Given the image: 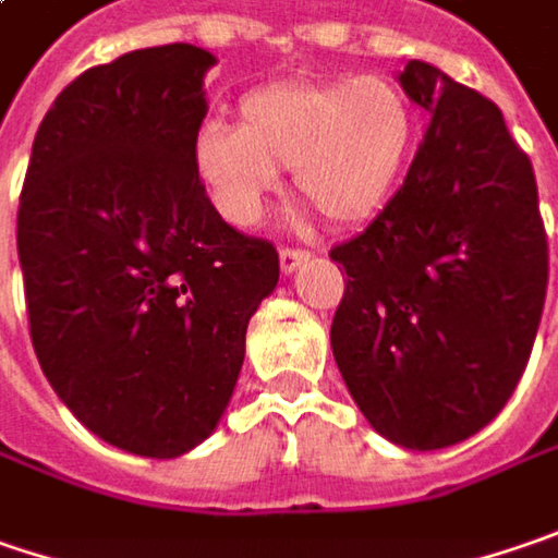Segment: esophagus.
<instances>
[{"instance_id": "esophagus-1", "label": "esophagus", "mask_w": 558, "mask_h": 558, "mask_svg": "<svg viewBox=\"0 0 558 558\" xmlns=\"http://www.w3.org/2000/svg\"><path fill=\"white\" fill-rule=\"evenodd\" d=\"M307 257H311L307 251H298V247H282V251H279V269H282L286 276H292L298 266L307 264Z\"/></svg>"}]
</instances>
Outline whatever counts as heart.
Instances as JSON below:
<instances>
[{"mask_svg": "<svg viewBox=\"0 0 558 558\" xmlns=\"http://www.w3.org/2000/svg\"><path fill=\"white\" fill-rule=\"evenodd\" d=\"M417 116L389 77L279 81L238 102V128L209 122L194 141V169L216 209L257 226L279 169L329 222L354 226L392 197L414 147Z\"/></svg>", "mask_w": 558, "mask_h": 558, "instance_id": "1", "label": "heart"}]
</instances>
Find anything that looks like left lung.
Instances as JSON below:
<instances>
[{
    "label": "left lung",
    "mask_w": 558,
    "mask_h": 558,
    "mask_svg": "<svg viewBox=\"0 0 558 558\" xmlns=\"http://www.w3.org/2000/svg\"><path fill=\"white\" fill-rule=\"evenodd\" d=\"M396 81L430 128L396 197L329 251L349 276L329 342L367 424L430 452L484 430L515 392L549 257L531 159L496 102L421 59Z\"/></svg>",
    "instance_id": "left-lung-1"
}]
</instances>
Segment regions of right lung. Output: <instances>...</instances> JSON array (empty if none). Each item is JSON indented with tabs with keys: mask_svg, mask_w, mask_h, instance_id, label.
I'll return each mask as SVG.
<instances>
[{
	"mask_svg": "<svg viewBox=\"0 0 558 558\" xmlns=\"http://www.w3.org/2000/svg\"><path fill=\"white\" fill-rule=\"evenodd\" d=\"M216 56L169 43L84 71L34 137L17 260L43 374L102 442L175 459L222 421L279 282L194 169Z\"/></svg>",
	"mask_w": 558,
	"mask_h": 558,
	"instance_id": "add662e5",
	"label": "right lung"
}]
</instances>
